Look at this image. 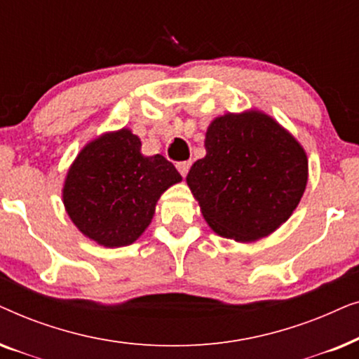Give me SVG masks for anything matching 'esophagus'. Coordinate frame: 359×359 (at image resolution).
<instances>
[{"label":"esophagus","instance_id":"obj_1","mask_svg":"<svg viewBox=\"0 0 359 359\" xmlns=\"http://www.w3.org/2000/svg\"><path fill=\"white\" fill-rule=\"evenodd\" d=\"M176 168H178L181 176H183V178H184V176L188 175L189 168H191V161H178V163H176Z\"/></svg>","mask_w":359,"mask_h":359}]
</instances>
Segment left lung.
Returning a JSON list of instances; mask_svg holds the SVG:
<instances>
[{"mask_svg":"<svg viewBox=\"0 0 359 359\" xmlns=\"http://www.w3.org/2000/svg\"><path fill=\"white\" fill-rule=\"evenodd\" d=\"M204 147L186 183L215 233L252 243L291 217L306 191L309 160L278 121L257 109L227 112L210 122Z\"/></svg>","mask_w":359,"mask_h":359,"instance_id":"obj_1","label":"left lung"}]
</instances>
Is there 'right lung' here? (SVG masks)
<instances>
[{
	"label": "right lung",
	"instance_id": "add662e5",
	"mask_svg": "<svg viewBox=\"0 0 359 359\" xmlns=\"http://www.w3.org/2000/svg\"><path fill=\"white\" fill-rule=\"evenodd\" d=\"M130 129L106 132L83 147L67 171L63 205L76 229L106 248L134 243L154 219L156 203L180 183L175 165L142 155Z\"/></svg>",
	"mask_w": 359,
	"mask_h": 359
}]
</instances>
